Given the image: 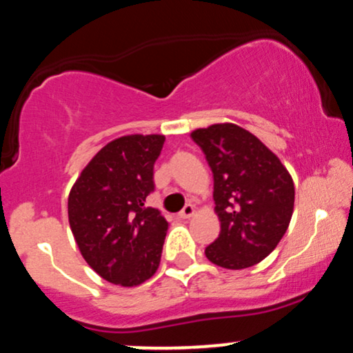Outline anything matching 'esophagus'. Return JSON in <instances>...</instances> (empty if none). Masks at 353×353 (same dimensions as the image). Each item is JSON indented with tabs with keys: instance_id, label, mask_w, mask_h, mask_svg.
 Wrapping results in <instances>:
<instances>
[{
	"instance_id": "34e87169",
	"label": "esophagus",
	"mask_w": 353,
	"mask_h": 353,
	"mask_svg": "<svg viewBox=\"0 0 353 353\" xmlns=\"http://www.w3.org/2000/svg\"><path fill=\"white\" fill-rule=\"evenodd\" d=\"M193 215H195V207H193L192 203H187V205L183 207V210L178 214V217H180V219H190V217H193Z\"/></svg>"
}]
</instances>
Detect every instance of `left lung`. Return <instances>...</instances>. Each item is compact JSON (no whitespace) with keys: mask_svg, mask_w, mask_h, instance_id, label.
<instances>
[{"mask_svg":"<svg viewBox=\"0 0 353 353\" xmlns=\"http://www.w3.org/2000/svg\"><path fill=\"white\" fill-rule=\"evenodd\" d=\"M214 173L215 214L221 234L205 249L210 263L245 269L279 244L294 207L286 166L259 138L232 123L192 131Z\"/></svg>","mask_w":353,"mask_h":353,"instance_id":"left-lung-1","label":"left lung"}]
</instances>
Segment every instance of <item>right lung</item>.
<instances>
[{
	"label": "right lung",
	"instance_id": "1",
	"mask_svg": "<svg viewBox=\"0 0 353 353\" xmlns=\"http://www.w3.org/2000/svg\"><path fill=\"white\" fill-rule=\"evenodd\" d=\"M163 134H128L96 153L69 193V223L82 257L105 281L132 288L160 266L168 222L146 207Z\"/></svg>",
	"mask_w": 353,
	"mask_h": 353
}]
</instances>
